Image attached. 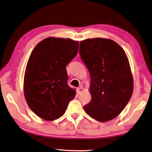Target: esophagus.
Wrapping results in <instances>:
<instances>
[{
	"instance_id": "1",
	"label": "esophagus",
	"mask_w": 152,
	"mask_h": 152,
	"mask_svg": "<svg viewBox=\"0 0 152 152\" xmlns=\"http://www.w3.org/2000/svg\"><path fill=\"white\" fill-rule=\"evenodd\" d=\"M82 92V87H80L77 88V92H78V94H80L81 92Z\"/></svg>"
}]
</instances>
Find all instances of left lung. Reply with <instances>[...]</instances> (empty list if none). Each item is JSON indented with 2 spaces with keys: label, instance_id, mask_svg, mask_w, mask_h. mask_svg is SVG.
<instances>
[{
  "label": "left lung",
  "instance_id": "left-lung-1",
  "mask_svg": "<svg viewBox=\"0 0 152 152\" xmlns=\"http://www.w3.org/2000/svg\"><path fill=\"white\" fill-rule=\"evenodd\" d=\"M79 52L91 78L92 99L84 110L99 122L114 119L133 92V77L125 52L114 41L96 38L81 41Z\"/></svg>",
  "mask_w": 152,
  "mask_h": 152
}]
</instances>
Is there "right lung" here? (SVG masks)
<instances>
[{
    "mask_svg": "<svg viewBox=\"0 0 152 152\" xmlns=\"http://www.w3.org/2000/svg\"><path fill=\"white\" fill-rule=\"evenodd\" d=\"M78 47V41L49 37L30 54L24 74V96L32 111L44 120L61 117L75 97V90L68 85L66 67L76 56Z\"/></svg>",
    "mask_w": 152,
    "mask_h": 152,
    "instance_id": "obj_1",
    "label": "right lung"
}]
</instances>
